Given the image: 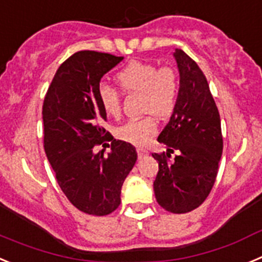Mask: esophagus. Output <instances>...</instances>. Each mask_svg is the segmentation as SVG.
<instances>
[{
    "mask_svg": "<svg viewBox=\"0 0 262 262\" xmlns=\"http://www.w3.org/2000/svg\"><path fill=\"white\" fill-rule=\"evenodd\" d=\"M137 154H138V158H143V157H146V155L148 154V151L146 150V148L138 147V148H137Z\"/></svg>",
    "mask_w": 262,
    "mask_h": 262,
    "instance_id": "obj_1",
    "label": "esophagus"
}]
</instances>
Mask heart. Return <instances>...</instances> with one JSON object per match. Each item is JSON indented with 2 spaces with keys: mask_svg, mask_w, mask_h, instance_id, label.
Here are the masks:
<instances>
[{
  "mask_svg": "<svg viewBox=\"0 0 262 262\" xmlns=\"http://www.w3.org/2000/svg\"><path fill=\"white\" fill-rule=\"evenodd\" d=\"M116 82L125 93H141L142 111L150 114L141 119L129 120L117 128V137L133 145H145L158 130L154 115L159 119H167L175 111L180 91L178 73L169 67L159 68L151 62L132 61L117 73ZM98 99L108 117H120L121 95L119 91L102 84L98 89Z\"/></svg>",
  "mask_w": 262,
  "mask_h": 262,
  "instance_id": "obj_1",
  "label": "heart"
}]
</instances>
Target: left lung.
I'll use <instances>...</instances> for the list:
<instances>
[{"label": "left lung", "mask_w": 262, "mask_h": 262, "mask_svg": "<svg viewBox=\"0 0 262 262\" xmlns=\"http://www.w3.org/2000/svg\"><path fill=\"white\" fill-rule=\"evenodd\" d=\"M175 60L180 73L178 104L158 137L167 154H152L159 171L154 181L158 204L175 214L199 207L210 193L223 150L218 108L209 83L199 65L181 49ZM178 151L173 162L170 152Z\"/></svg>", "instance_id": "1"}]
</instances>
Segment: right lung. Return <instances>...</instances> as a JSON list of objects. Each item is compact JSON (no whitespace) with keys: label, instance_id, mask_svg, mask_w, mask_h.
<instances>
[{"label":"right lung","instance_id":"right-lung-1","mask_svg":"<svg viewBox=\"0 0 262 262\" xmlns=\"http://www.w3.org/2000/svg\"><path fill=\"white\" fill-rule=\"evenodd\" d=\"M122 58L77 52L61 63L43 103L44 150L58 185L78 210L91 215L119 207L122 183L137 160L133 145L105 130L107 115L98 99L102 77ZM107 142L111 152L96 153Z\"/></svg>","mask_w":262,"mask_h":262}]
</instances>
